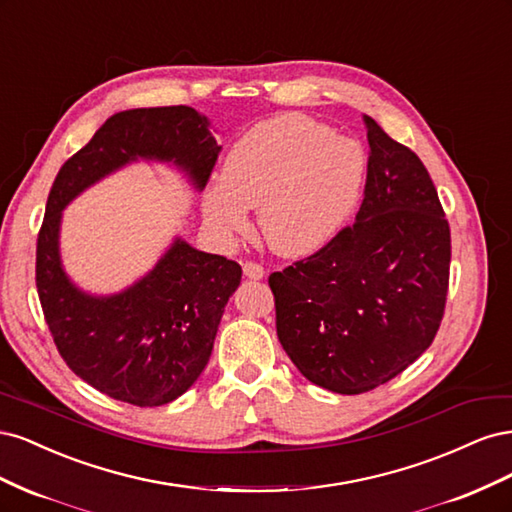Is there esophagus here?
Instances as JSON below:
<instances>
[{"instance_id":"1","label":"esophagus","mask_w":512,"mask_h":512,"mask_svg":"<svg viewBox=\"0 0 512 512\" xmlns=\"http://www.w3.org/2000/svg\"><path fill=\"white\" fill-rule=\"evenodd\" d=\"M243 275L247 277V280H262V277H265V269L256 265V262H245Z\"/></svg>"}]
</instances>
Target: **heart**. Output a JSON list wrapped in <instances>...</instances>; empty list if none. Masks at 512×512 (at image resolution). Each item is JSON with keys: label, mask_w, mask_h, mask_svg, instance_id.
<instances>
[{"label": "heart", "mask_w": 512, "mask_h": 512, "mask_svg": "<svg viewBox=\"0 0 512 512\" xmlns=\"http://www.w3.org/2000/svg\"><path fill=\"white\" fill-rule=\"evenodd\" d=\"M367 175L363 147L303 115L256 123L230 147L222 183L203 192L207 224L224 239L245 235L247 209L273 252L301 258L344 228Z\"/></svg>", "instance_id": "1"}]
</instances>
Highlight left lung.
I'll return each instance as SVG.
<instances>
[{"label":"left lung","instance_id":"1","mask_svg":"<svg viewBox=\"0 0 512 512\" xmlns=\"http://www.w3.org/2000/svg\"><path fill=\"white\" fill-rule=\"evenodd\" d=\"M365 123L371 153L356 222L269 277L282 348L309 382L339 395L376 389L431 346L451 267V230L427 168Z\"/></svg>","mask_w":512,"mask_h":512}]
</instances>
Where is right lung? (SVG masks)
<instances>
[{
	"mask_svg": "<svg viewBox=\"0 0 512 512\" xmlns=\"http://www.w3.org/2000/svg\"><path fill=\"white\" fill-rule=\"evenodd\" d=\"M218 153L211 121L194 108H130L108 117L59 168L38 235V297L68 367L108 397L153 408L188 391L209 363L241 267L175 237L141 280L113 294H91L70 280L61 262L64 209L134 162L173 166L200 192Z\"/></svg>",
	"mask_w": 512,
	"mask_h": 512,
	"instance_id": "add662e5",
	"label": "right lung"
}]
</instances>
